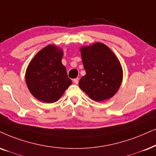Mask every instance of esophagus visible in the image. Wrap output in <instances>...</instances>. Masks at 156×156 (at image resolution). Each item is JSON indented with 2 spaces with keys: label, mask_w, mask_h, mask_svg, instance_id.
Instances as JSON below:
<instances>
[{
  "label": "esophagus",
  "mask_w": 156,
  "mask_h": 156,
  "mask_svg": "<svg viewBox=\"0 0 156 156\" xmlns=\"http://www.w3.org/2000/svg\"><path fill=\"white\" fill-rule=\"evenodd\" d=\"M73 82H74V84H78V83H79V78H76V79H74Z\"/></svg>",
  "instance_id": "1"
}]
</instances>
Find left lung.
I'll use <instances>...</instances> for the list:
<instances>
[{
  "label": "left lung",
  "mask_w": 156,
  "mask_h": 156,
  "mask_svg": "<svg viewBox=\"0 0 156 156\" xmlns=\"http://www.w3.org/2000/svg\"><path fill=\"white\" fill-rule=\"evenodd\" d=\"M80 52L86 74L79 82L80 87L96 102L112 98L122 82L120 61L108 46L100 42L82 46Z\"/></svg>",
  "instance_id": "obj_1"
}]
</instances>
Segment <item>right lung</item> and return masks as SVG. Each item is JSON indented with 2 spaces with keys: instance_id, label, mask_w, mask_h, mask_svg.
<instances>
[{
  "instance_id": "obj_1",
  "label": "right lung",
  "mask_w": 156,
  "mask_h": 156,
  "mask_svg": "<svg viewBox=\"0 0 156 156\" xmlns=\"http://www.w3.org/2000/svg\"><path fill=\"white\" fill-rule=\"evenodd\" d=\"M64 51L56 45L49 44L32 58L26 71L28 89L34 98L46 103L59 100L72 84L66 67L62 63Z\"/></svg>"
}]
</instances>
